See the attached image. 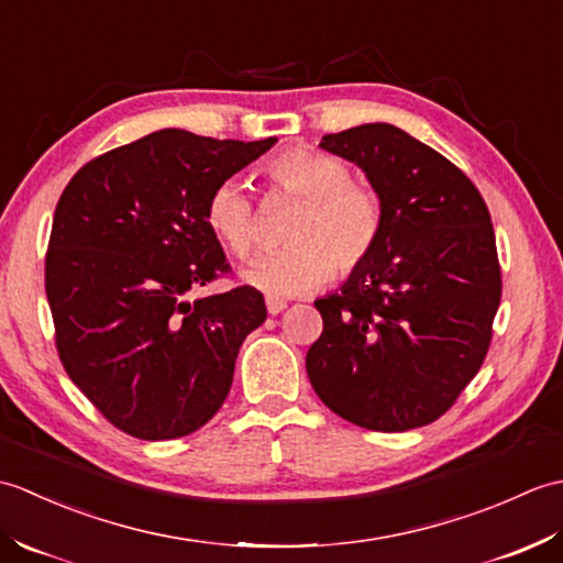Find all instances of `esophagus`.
Instances as JSON below:
<instances>
[{
  "instance_id": "esophagus-1",
  "label": "esophagus",
  "mask_w": 563,
  "mask_h": 563,
  "mask_svg": "<svg viewBox=\"0 0 563 563\" xmlns=\"http://www.w3.org/2000/svg\"><path fill=\"white\" fill-rule=\"evenodd\" d=\"M266 307H268V314H280L283 312V309L285 307H288V305H285V300H278V297H268V300H266Z\"/></svg>"
}]
</instances>
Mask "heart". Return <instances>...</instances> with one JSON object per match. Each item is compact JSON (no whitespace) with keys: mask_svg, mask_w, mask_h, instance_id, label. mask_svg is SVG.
Instances as JSON below:
<instances>
[{"mask_svg":"<svg viewBox=\"0 0 563 563\" xmlns=\"http://www.w3.org/2000/svg\"><path fill=\"white\" fill-rule=\"evenodd\" d=\"M268 198L297 206L285 232L290 246L261 254L244 268V280L268 297H297L317 290L331 273L361 271L385 227L377 188L351 176L349 166L327 152L292 147L263 166ZM206 220L236 258H246L258 239V212L246 186L224 178L210 190Z\"/></svg>","mask_w":563,"mask_h":563,"instance_id":"heart-1","label":"heart"}]
</instances>
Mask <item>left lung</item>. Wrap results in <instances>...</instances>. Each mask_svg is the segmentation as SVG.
Wrapping results in <instances>:
<instances>
[{
	"label": "left lung",
	"mask_w": 563,
	"mask_h": 563,
	"mask_svg": "<svg viewBox=\"0 0 563 563\" xmlns=\"http://www.w3.org/2000/svg\"><path fill=\"white\" fill-rule=\"evenodd\" d=\"M377 188L385 227L373 256L317 300L324 331L307 375L333 413L401 433L438 421L479 373L500 305L496 234L476 186L389 123L321 137Z\"/></svg>",
	"instance_id": "1"
}]
</instances>
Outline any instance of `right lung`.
I'll return each mask as SVG.
<instances>
[{
  "label": "right lung",
  "instance_id": "obj_1",
  "mask_svg": "<svg viewBox=\"0 0 563 563\" xmlns=\"http://www.w3.org/2000/svg\"><path fill=\"white\" fill-rule=\"evenodd\" d=\"M166 128L91 159L57 200L45 254L55 349L109 423L140 440L206 426L232 387L239 349L266 319L206 220L210 190L273 147Z\"/></svg>",
  "mask_w": 563,
  "mask_h": 563
}]
</instances>
